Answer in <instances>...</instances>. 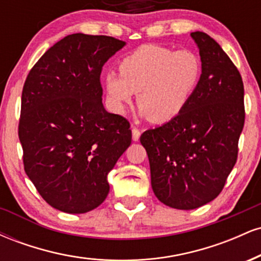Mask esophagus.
Here are the masks:
<instances>
[{
    "label": "esophagus",
    "instance_id": "1",
    "mask_svg": "<svg viewBox=\"0 0 261 261\" xmlns=\"http://www.w3.org/2000/svg\"><path fill=\"white\" fill-rule=\"evenodd\" d=\"M140 130L136 127H133V141H139L140 140Z\"/></svg>",
    "mask_w": 261,
    "mask_h": 261
}]
</instances>
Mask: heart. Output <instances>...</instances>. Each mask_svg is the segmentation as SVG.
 Listing matches in <instances>:
<instances>
[{"mask_svg": "<svg viewBox=\"0 0 261 261\" xmlns=\"http://www.w3.org/2000/svg\"><path fill=\"white\" fill-rule=\"evenodd\" d=\"M120 74L108 72L104 85L110 106L122 113L134 93L141 115L155 124L173 120L188 106L200 85L201 60L191 50L142 45L119 65Z\"/></svg>", "mask_w": 261, "mask_h": 261, "instance_id": "1", "label": "heart"}]
</instances>
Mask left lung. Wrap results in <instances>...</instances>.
<instances>
[{
    "label": "left lung",
    "instance_id": "obj_1",
    "mask_svg": "<svg viewBox=\"0 0 261 261\" xmlns=\"http://www.w3.org/2000/svg\"><path fill=\"white\" fill-rule=\"evenodd\" d=\"M190 35L201 59L200 85L176 118L140 137L154 195L178 210L200 207L222 191L245 118L243 81L234 64L206 33Z\"/></svg>",
    "mask_w": 261,
    "mask_h": 261
}]
</instances>
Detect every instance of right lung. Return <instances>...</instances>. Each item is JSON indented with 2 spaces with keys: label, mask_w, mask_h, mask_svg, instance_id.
<instances>
[{
  "label": "right lung",
  "mask_w": 261,
  "mask_h": 261,
  "mask_svg": "<svg viewBox=\"0 0 261 261\" xmlns=\"http://www.w3.org/2000/svg\"><path fill=\"white\" fill-rule=\"evenodd\" d=\"M126 43L76 33L39 59L22 92L18 127L24 170L41 197L86 214L109 194L108 174L131 143L130 124L103 106L100 73Z\"/></svg>",
  "instance_id": "add662e5"
}]
</instances>
